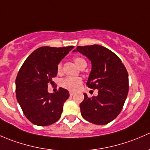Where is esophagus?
Instances as JSON below:
<instances>
[{
	"instance_id": "esophagus-1",
	"label": "esophagus",
	"mask_w": 150,
	"mask_h": 150,
	"mask_svg": "<svg viewBox=\"0 0 150 150\" xmlns=\"http://www.w3.org/2000/svg\"><path fill=\"white\" fill-rule=\"evenodd\" d=\"M74 95V92L72 91H69V96H72Z\"/></svg>"
}]
</instances>
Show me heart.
<instances>
[{"label": "heart", "instance_id": "1", "mask_svg": "<svg viewBox=\"0 0 150 150\" xmlns=\"http://www.w3.org/2000/svg\"><path fill=\"white\" fill-rule=\"evenodd\" d=\"M74 62L79 68L86 65V62L83 58L80 57H75L73 58ZM62 70V63H59L57 65V72H61ZM82 79L81 78H75V77H67L60 81V86L64 88L68 89L69 91H76L81 87L82 84Z\"/></svg>", "mask_w": 150, "mask_h": 150}]
</instances>
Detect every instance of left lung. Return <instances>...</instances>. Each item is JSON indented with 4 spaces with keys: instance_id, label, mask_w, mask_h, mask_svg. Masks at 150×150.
I'll return each mask as SVG.
<instances>
[{
    "instance_id": "1",
    "label": "left lung",
    "mask_w": 150,
    "mask_h": 150,
    "mask_svg": "<svg viewBox=\"0 0 150 150\" xmlns=\"http://www.w3.org/2000/svg\"><path fill=\"white\" fill-rule=\"evenodd\" d=\"M88 58L92 64L86 85L98 89V96L88 97L81 104V112L87 121L105 125L121 112L128 93V75L120 59L100 45L78 46L76 50Z\"/></svg>"
}]
</instances>
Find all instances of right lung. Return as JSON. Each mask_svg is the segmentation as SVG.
Masks as SVG:
<instances>
[{
  "mask_svg": "<svg viewBox=\"0 0 150 150\" xmlns=\"http://www.w3.org/2000/svg\"><path fill=\"white\" fill-rule=\"evenodd\" d=\"M74 46H43L33 51L21 67L16 78V99L32 123L46 126L60 118L69 98L67 90L59 88L48 93V84L57 75V65Z\"/></svg>",
  "mask_w": 150,
  "mask_h": 150,
  "instance_id": "1",
  "label": "right lung"
}]
</instances>
